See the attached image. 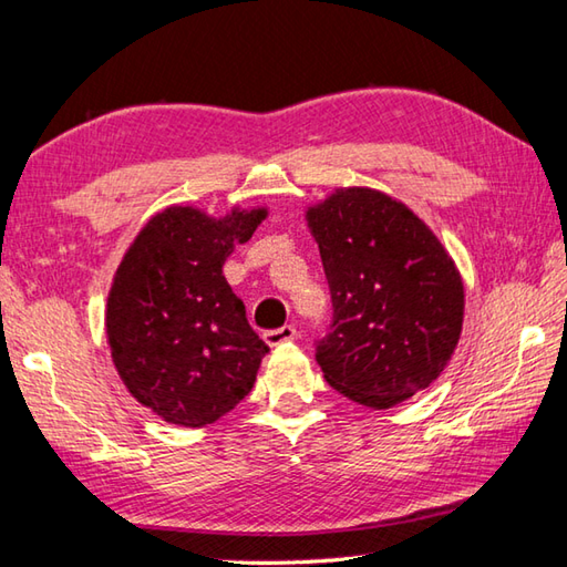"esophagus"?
Masks as SVG:
<instances>
[{
    "label": "esophagus",
    "instance_id": "esophagus-1",
    "mask_svg": "<svg viewBox=\"0 0 567 567\" xmlns=\"http://www.w3.org/2000/svg\"><path fill=\"white\" fill-rule=\"evenodd\" d=\"M264 342L271 344V348H276V344H284V342H291L296 338V328L293 326H284V328H276V330H267L261 334Z\"/></svg>",
    "mask_w": 567,
    "mask_h": 567
}]
</instances>
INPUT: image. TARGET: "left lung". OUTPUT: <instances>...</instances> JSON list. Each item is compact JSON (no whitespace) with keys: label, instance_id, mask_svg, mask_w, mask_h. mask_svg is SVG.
I'll list each match as a JSON object with an SVG mask.
<instances>
[{"label":"left lung","instance_id":"1","mask_svg":"<svg viewBox=\"0 0 567 567\" xmlns=\"http://www.w3.org/2000/svg\"><path fill=\"white\" fill-rule=\"evenodd\" d=\"M332 320L316 344L326 381L362 406L391 409L441 377L465 291L453 259L406 205L369 188L308 210Z\"/></svg>","mask_w":567,"mask_h":567}]
</instances>
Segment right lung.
<instances>
[{
	"label": "right lung",
	"instance_id": "obj_1",
	"mask_svg": "<svg viewBox=\"0 0 567 567\" xmlns=\"http://www.w3.org/2000/svg\"><path fill=\"white\" fill-rule=\"evenodd\" d=\"M264 217V207L223 219L166 207L114 274L107 298L114 367L130 394L168 423H215L254 386L269 348L249 328L223 264Z\"/></svg>",
	"mask_w": 567,
	"mask_h": 567
}]
</instances>
